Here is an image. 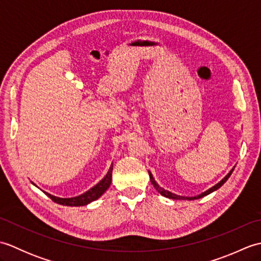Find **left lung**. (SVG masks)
<instances>
[{"instance_id":"1","label":"left lung","mask_w":261,"mask_h":261,"mask_svg":"<svg viewBox=\"0 0 261 261\" xmlns=\"http://www.w3.org/2000/svg\"><path fill=\"white\" fill-rule=\"evenodd\" d=\"M233 169L234 168H232V170L230 171V173L226 175L224 178L221 180L220 182H218V184H216L215 186H213L212 188H210V190H207L206 192H204V193H202L201 195H198V196H194V197H184V196H178V195H175V194H171L170 192H168V191H165L164 188H162L160 187L156 181H154V179H153V177H152V175H151V173H149V176H150V180H151V184L154 186V188H156V190L158 191V193H160L162 194L163 196H165V197H168V198H174V199H190V201H192V199H198V198H201V197H203V196H206V195H208L210 193H212V192H214V191H216L218 190V188H220L221 186H222L224 182L228 180V178L229 177L231 176V174H232V171H233Z\"/></svg>"}]
</instances>
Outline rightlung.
<instances>
[{
    "instance_id": "add662e5",
    "label": "right lung",
    "mask_w": 261,
    "mask_h": 261,
    "mask_svg": "<svg viewBox=\"0 0 261 261\" xmlns=\"http://www.w3.org/2000/svg\"><path fill=\"white\" fill-rule=\"evenodd\" d=\"M112 170H113V165L110 167L107 176H105L104 178L98 182V184H96L93 188H91L90 191L82 194L80 196L70 197V198H60L48 193H46V195L50 197L55 203L67 205V206H81V205H86L97 199L110 187L111 181H112Z\"/></svg>"
}]
</instances>
